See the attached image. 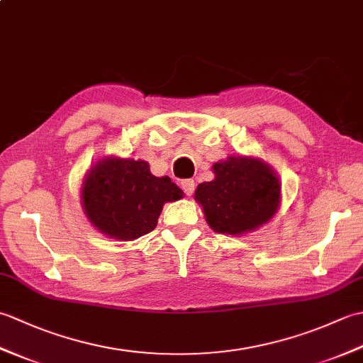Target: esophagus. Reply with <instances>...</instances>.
Wrapping results in <instances>:
<instances>
[{
	"label": "esophagus",
	"mask_w": 363,
	"mask_h": 363,
	"mask_svg": "<svg viewBox=\"0 0 363 363\" xmlns=\"http://www.w3.org/2000/svg\"><path fill=\"white\" fill-rule=\"evenodd\" d=\"M181 187L184 190V194L190 196L191 194H194V190H195V181L194 179H184L181 182Z\"/></svg>",
	"instance_id": "1"
}]
</instances>
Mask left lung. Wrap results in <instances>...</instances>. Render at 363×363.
Returning <instances> with one entry per match:
<instances>
[{
  "label": "left lung",
  "instance_id": "1",
  "mask_svg": "<svg viewBox=\"0 0 363 363\" xmlns=\"http://www.w3.org/2000/svg\"><path fill=\"white\" fill-rule=\"evenodd\" d=\"M215 179L199 184L195 199L206 221L220 234H243L264 225L279 206V181L254 157L229 156L213 165Z\"/></svg>",
  "mask_w": 363,
  "mask_h": 363
}]
</instances>
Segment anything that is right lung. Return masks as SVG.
Returning a JSON list of instances; mask_svg holds the SVG:
<instances>
[{
	"label": "right lung",
	"mask_w": 363,
	"mask_h": 363,
	"mask_svg": "<svg viewBox=\"0 0 363 363\" xmlns=\"http://www.w3.org/2000/svg\"><path fill=\"white\" fill-rule=\"evenodd\" d=\"M182 198V190L168 176L151 174L148 162L104 159L90 168L82 187L89 220L103 234L134 240L157 226L167 201Z\"/></svg>",
	"instance_id": "obj_1"
}]
</instances>
